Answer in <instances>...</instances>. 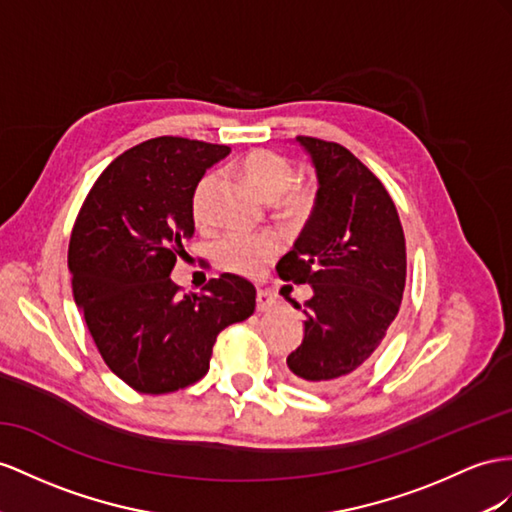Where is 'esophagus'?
<instances>
[{
	"mask_svg": "<svg viewBox=\"0 0 512 512\" xmlns=\"http://www.w3.org/2000/svg\"><path fill=\"white\" fill-rule=\"evenodd\" d=\"M277 307V296L268 290H257V311H270Z\"/></svg>",
	"mask_w": 512,
	"mask_h": 512,
	"instance_id": "1",
	"label": "esophagus"
}]
</instances>
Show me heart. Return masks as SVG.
<instances>
[{
	"instance_id": "b5f03b06",
	"label": "heart",
	"mask_w": 512,
	"mask_h": 512,
	"mask_svg": "<svg viewBox=\"0 0 512 512\" xmlns=\"http://www.w3.org/2000/svg\"><path fill=\"white\" fill-rule=\"evenodd\" d=\"M238 170L242 179L261 199L279 205V214L287 220H303L311 212L313 196L307 188L294 186L296 168L287 157L266 149L246 153ZM214 188V175H205L192 192V218L196 225H207L209 220V194ZM277 246L268 238H248L242 233H231L218 244V261L227 270L240 274H253L268 261Z\"/></svg>"
}]
</instances>
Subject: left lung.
Wrapping results in <instances>:
<instances>
[{"label":"left lung","mask_w":512,"mask_h":512,"mask_svg":"<svg viewBox=\"0 0 512 512\" xmlns=\"http://www.w3.org/2000/svg\"><path fill=\"white\" fill-rule=\"evenodd\" d=\"M296 142L316 168L318 192L303 233L277 264L283 281L313 290L303 344L287 368L303 387L331 391L361 370L398 316L404 231L383 183L346 147L309 136Z\"/></svg>","instance_id":"8db88e82"}]
</instances>
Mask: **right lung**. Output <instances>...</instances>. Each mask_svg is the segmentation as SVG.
<instances>
[{
  "label": "right lung",
  "mask_w": 512,
  "mask_h": 512,
  "mask_svg": "<svg viewBox=\"0 0 512 512\" xmlns=\"http://www.w3.org/2000/svg\"><path fill=\"white\" fill-rule=\"evenodd\" d=\"M225 144L162 136L103 170L69 242L75 305L108 368L140 393L188 387L209 370L222 329L255 311V287L238 274L179 296L170 279L194 235L192 192Z\"/></svg>",
  "instance_id": "right-lung-1"
}]
</instances>
